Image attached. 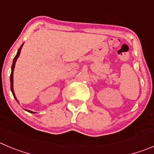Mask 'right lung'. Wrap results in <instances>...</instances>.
I'll list each match as a JSON object with an SVG mask.
<instances>
[{
  "mask_svg": "<svg viewBox=\"0 0 154 154\" xmlns=\"http://www.w3.org/2000/svg\"><path fill=\"white\" fill-rule=\"evenodd\" d=\"M23 44L20 46V47L19 48V49H18V50H17V53L16 56H15V57L14 58V60H13V64H12V66H11V77H10V81H11V91H12V94H13V95H14V98L15 99H16V101H17L18 103H19V101H18L17 99L16 96H15L14 91V70L15 63H16L17 60V59H18V57H19L20 53V50H21V49H22V47H23ZM26 111H28V112H29V113H35V112H33V111H29V110H26Z\"/></svg>",
  "mask_w": 154,
  "mask_h": 154,
  "instance_id": "obj_1",
  "label": "right lung"
}]
</instances>
